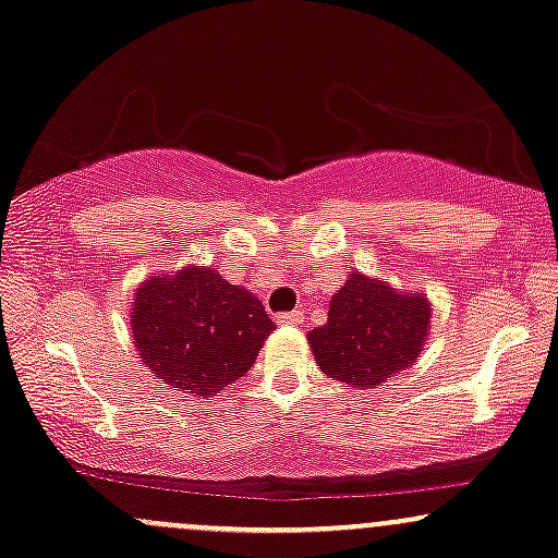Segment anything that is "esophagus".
<instances>
[{"label":"esophagus","mask_w":558,"mask_h":558,"mask_svg":"<svg viewBox=\"0 0 558 558\" xmlns=\"http://www.w3.org/2000/svg\"><path fill=\"white\" fill-rule=\"evenodd\" d=\"M275 323H278V326H296V323H302V312H280V315H275Z\"/></svg>","instance_id":"1"}]
</instances>
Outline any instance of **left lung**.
<instances>
[{"mask_svg":"<svg viewBox=\"0 0 558 558\" xmlns=\"http://www.w3.org/2000/svg\"><path fill=\"white\" fill-rule=\"evenodd\" d=\"M432 304L424 293L391 289L387 280L352 272L333 293L326 326L307 339L326 376L357 389L387 384L424 352Z\"/></svg>","mask_w":558,"mask_h":558,"instance_id":"1","label":"left lung"}]
</instances>
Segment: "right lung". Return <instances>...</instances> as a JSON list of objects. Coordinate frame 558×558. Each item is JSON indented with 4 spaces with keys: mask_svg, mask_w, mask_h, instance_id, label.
Returning a JSON list of instances; mask_svg holds the SVG:
<instances>
[{
    "mask_svg": "<svg viewBox=\"0 0 558 558\" xmlns=\"http://www.w3.org/2000/svg\"><path fill=\"white\" fill-rule=\"evenodd\" d=\"M275 323L214 267L150 275L132 302V336L145 368L193 397H209L254 365Z\"/></svg>",
    "mask_w": 558,
    "mask_h": 558,
    "instance_id": "right-lung-1",
    "label": "right lung"
}]
</instances>
